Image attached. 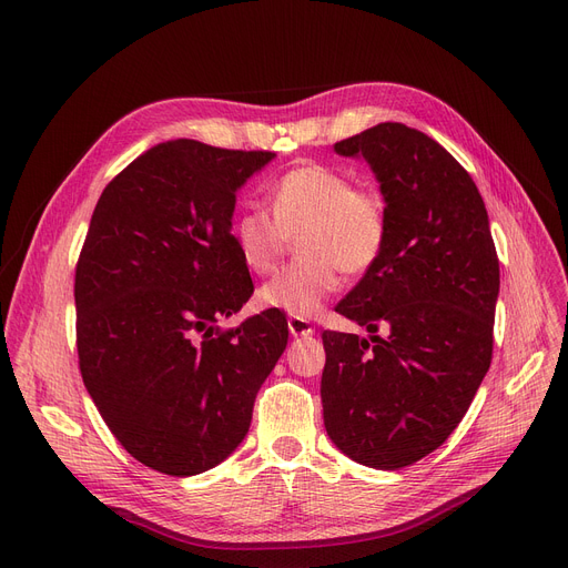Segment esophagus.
I'll use <instances>...</instances> for the list:
<instances>
[{
  "label": "esophagus",
  "mask_w": 568,
  "mask_h": 568,
  "mask_svg": "<svg viewBox=\"0 0 568 568\" xmlns=\"http://www.w3.org/2000/svg\"><path fill=\"white\" fill-rule=\"evenodd\" d=\"M288 331L293 337H310L314 335V326L307 318H298V316H288Z\"/></svg>",
  "instance_id": "obj_1"
}]
</instances>
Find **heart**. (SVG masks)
I'll return each instance as SVG.
<instances>
[{"label": "heart", "mask_w": 568, "mask_h": 568, "mask_svg": "<svg viewBox=\"0 0 568 568\" xmlns=\"http://www.w3.org/2000/svg\"><path fill=\"white\" fill-rule=\"evenodd\" d=\"M267 196L273 212L250 205L233 222L242 263L256 275L275 273L293 237H298L301 256L261 286V305L298 318L318 316L339 291L344 270L363 275L379 263L388 220L374 189L307 161L280 175Z\"/></svg>", "instance_id": "b5f03b06"}]
</instances>
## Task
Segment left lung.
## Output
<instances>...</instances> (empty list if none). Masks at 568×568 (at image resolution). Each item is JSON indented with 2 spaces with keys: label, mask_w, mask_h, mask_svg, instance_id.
Listing matches in <instances>:
<instances>
[{
  "label": "left lung",
  "mask_w": 568,
  "mask_h": 568,
  "mask_svg": "<svg viewBox=\"0 0 568 568\" xmlns=\"http://www.w3.org/2000/svg\"><path fill=\"white\" fill-rule=\"evenodd\" d=\"M335 152L372 166L388 235L335 307L369 339L321 335L323 423L351 460L395 471L450 437L490 369L499 258L471 175L423 131L382 122Z\"/></svg>",
  "instance_id": "8db88e82"
}]
</instances>
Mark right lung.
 Here are the masks:
<instances>
[{
  "label": "right lung",
  "mask_w": 568,
  "mask_h": 568,
  "mask_svg": "<svg viewBox=\"0 0 568 568\" xmlns=\"http://www.w3.org/2000/svg\"><path fill=\"white\" fill-rule=\"evenodd\" d=\"M273 156L159 143L94 207L73 284L78 365L108 429L154 471L226 460L286 348L280 310L217 326L254 293L231 233L235 192Z\"/></svg>",
  "instance_id": "obj_1"
}]
</instances>
